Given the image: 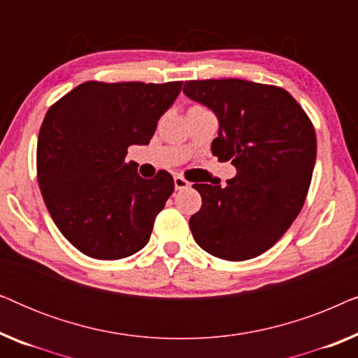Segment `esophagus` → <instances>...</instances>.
<instances>
[{"instance_id":"1","label":"esophagus","mask_w":358,"mask_h":358,"mask_svg":"<svg viewBox=\"0 0 358 358\" xmlns=\"http://www.w3.org/2000/svg\"><path fill=\"white\" fill-rule=\"evenodd\" d=\"M190 185L189 180H185L182 176H176L174 178V187L176 190H182V189H187Z\"/></svg>"}]
</instances>
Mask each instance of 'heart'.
Returning a JSON list of instances; mask_svg holds the SVG:
<instances>
[{
	"mask_svg": "<svg viewBox=\"0 0 358 358\" xmlns=\"http://www.w3.org/2000/svg\"><path fill=\"white\" fill-rule=\"evenodd\" d=\"M195 107H199V106H195Z\"/></svg>",
	"mask_w": 358,
	"mask_h": 358,
	"instance_id": "b5f03b06",
	"label": "heart"
}]
</instances>
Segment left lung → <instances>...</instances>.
Segmentation results:
<instances>
[{
	"instance_id": "left-lung-1",
	"label": "left lung",
	"mask_w": 358,
	"mask_h": 358,
	"mask_svg": "<svg viewBox=\"0 0 358 358\" xmlns=\"http://www.w3.org/2000/svg\"><path fill=\"white\" fill-rule=\"evenodd\" d=\"M184 94L218 119L212 153L231 161L227 187L194 184L202 208L189 220L195 243L227 261L271 249L298 217L316 163V134L285 90L244 80L185 81Z\"/></svg>"
}]
</instances>
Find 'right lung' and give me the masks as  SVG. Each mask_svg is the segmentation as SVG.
Masks as SVG:
<instances>
[{
    "instance_id": "right-lung-1",
    "label": "right lung",
    "mask_w": 358,
    "mask_h": 358,
    "mask_svg": "<svg viewBox=\"0 0 358 358\" xmlns=\"http://www.w3.org/2000/svg\"><path fill=\"white\" fill-rule=\"evenodd\" d=\"M180 87L87 81L48 109L37 141L38 185L58 229L86 256L114 261L148 243L174 179L166 171L140 178L125 156L129 146L150 143Z\"/></svg>"
}]
</instances>
